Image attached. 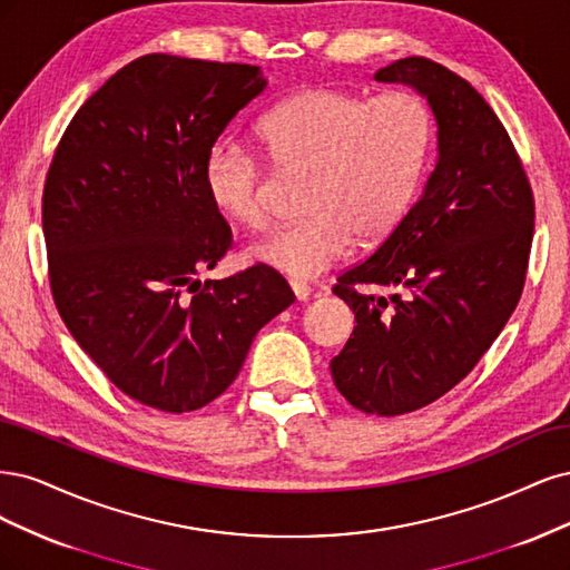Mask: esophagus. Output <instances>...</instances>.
I'll return each instance as SVG.
<instances>
[{
    "label": "esophagus",
    "mask_w": 570,
    "mask_h": 570,
    "mask_svg": "<svg viewBox=\"0 0 570 570\" xmlns=\"http://www.w3.org/2000/svg\"><path fill=\"white\" fill-rule=\"evenodd\" d=\"M291 288H293V293H296V298H298L301 303H305V301L312 296V288H309L307 284H301V282H291Z\"/></svg>",
    "instance_id": "1"
}]
</instances>
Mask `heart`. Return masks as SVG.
<instances>
[{
  "label": "heart",
  "mask_w": 570,
  "mask_h": 570,
  "mask_svg": "<svg viewBox=\"0 0 570 570\" xmlns=\"http://www.w3.org/2000/svg\"><path fill=\"white\" fill-rule=\"evenodd\" d=\"M269 158L282 173L309 175L305 219L250 248V258L291 279H315L353 244L389 236L414 204L424 179L433 114L414 91L366 99L360 91L309 87L279 101L261 122ZM215 208L244 229L269 223V177L258 156L217 141L206 160Z\"/></svg>",
  "instance_id": "obj_1"
}]
</instances>
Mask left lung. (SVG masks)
Masks as SVG:
<instances>
[{"label":"left lung","instance_id":"8db88e82","mask_svg":"<svg viewBox=\"0 0 570 570\" xmlns=\"http://www.w3.org/2000/svg\"><path fill=\"white\" fill-rule=\"evenodd\" d=\"M374 80L426 97L438 160L402 223L334 286L357 326L332 376L353 407L397 416L454 389L500 336L525 284L535 200L504 125L464 78L407 57ZM357 285L392 296L366 297Z\"/></svg>","mask_w":570,"mask_h":570}]
</instances>
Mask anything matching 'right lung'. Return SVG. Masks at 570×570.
Instances as JSON below:
<instances>
[{"label":"right lung","mask_w":570,"mask_h":570,"mask_svg":"<svg viewBox=\"0 0 570 570\" xmlns=\"http://www.w3.org/2000/svg\"><path fill=\"white\" fill-rule=\"evenodd\" d=\"M261 66L146 53L91 95L51 158L42 229L51 296L114 385L160 412L223 395L255 334L296 296L253 265L200 284L232 248L206 160L265 89Z\"/></svg>","instance_id":"1"}]
</instances>
